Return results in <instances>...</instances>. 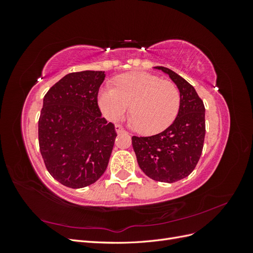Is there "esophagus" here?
I'll return each mask as SVG.
<instances>
[{
  "label": "esophagus",
  "mask_w": 253,
  "mask_h": 253,
  "mask_svg": "<svg viewBox=\"0 0 253 253\" xmlns=\"http://www.w3.org/2000/svg\"><path fill=\"white\" fill-rule=\"evenodd\" d=\"M115 129H116V132H117V133H122V132H125V128L122 127L121 126H119V125H116V126H115Z\"/></svg>",
  "instance_id": "esophagus-1"
}]
</instances>
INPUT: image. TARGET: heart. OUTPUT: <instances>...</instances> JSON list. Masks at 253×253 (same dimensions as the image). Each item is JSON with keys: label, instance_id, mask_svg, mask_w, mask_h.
Masks as SVG:
<instances>
[{"label": "heart", "instance_id": "b5f03b06", "mask_svg": "<svg viewBox=\"0 0 253 253\" xmlns=\"http://www.w3.org/2000/svg\"><path fill=\"white\" fill-rule=\"evenodd\" d=\"M98 105L111 121H118L131 105L129 124L140 133L152 135L164 131L177 116L180 93L169 80H160L144 72H131L116 78L115 88H100Z\"/></svg>", "mask_w": 253, "mask_h": 253}]
</instances>
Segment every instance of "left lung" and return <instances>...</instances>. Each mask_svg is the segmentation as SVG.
Returning a JSON list of instances; mask_svg holds the SVG:
<instances>
[{
    "mask_svg": "<svg viewBox=\"0 0 253 253\" xmlns=\"http://www.w3.org/2000/svg\"><path fill=\"white\" fill-rule=\"evenodd\" d=\"M154 68L169 75L180 93L177 117L164 132L148 137H132L137 163L150 178L175 182L187 177L200 160L204 147L205 105L195 88L175 72Z\"/></svg>",
    "mask_w": 253,
    "mask_h": 253,
    "instance_id": "8db88e82",
    "label": "left lung"
}]
</instances>
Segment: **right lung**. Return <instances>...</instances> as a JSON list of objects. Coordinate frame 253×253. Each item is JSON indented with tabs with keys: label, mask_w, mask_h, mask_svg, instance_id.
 I'll list each match as a JSON object with an SVG mask.
<instances>
[{
	"label": "right lung",
	"mask_w": 253,
	"mask_h": 253,
	"mask_svg": "<svg viewBox=\"0 0 253 253\" xmlns=\"http://www.w3.org/2000/svg\"><path fill=\"white\" fill-rule=\"evenodd\" d=\"M104 78L101 71L67 74L43 99L40 152L49 174L68 188L91 185L109 165L117 134L98 106Z\"/></svg>",
	"instance_id": "right-lung-1"
}]
</instances>
